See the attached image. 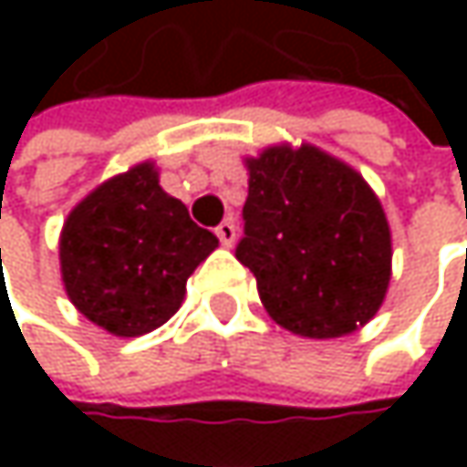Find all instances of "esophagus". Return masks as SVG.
<instances>
[{
    "instance_id": "1",
    "label": "esophagus",
    "mask_w": 467,
    "mask_h": 467,
    "mask_svg": "<svg viewBox=\"0 0 467 467\" xmlns=\"http://www.w3.org/2000/svg\"><path fill=\"white\" fill-rule=\"evenodd\" d=\"M234 234H237V230H234L233 219H227V222H222V224L216 227V237H219L222 245H227V248L234 243Z\"/></svg>"
}]
</instances>
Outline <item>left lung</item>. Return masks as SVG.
<instances>
[{
	"label": "left lung",
	"mask_w": 467,
	"mask_h": 467,
	"mask_svg": "<svg viewBox=\"0 0 467 467\" xmlns=\"http://www.w3.org/2000/svg\"><path fill=\"white\" fill-rule=\"evenodd\" d=\"M245 167L234 256L275 325L303 337L368 325L389 286L392 234L365 178L317 145H273Z\"/></svg>",
	"instance_id": "8db88e82"
}]
</instances>
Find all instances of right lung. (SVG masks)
<instances>
[{
	"mask_svg": "<svg viewBox=\"0 0 467 467\" xmlns=\"http://www.w3.org/2000/svg\"><path fill=\"white\" fill-rule=\"evenodd\" d=\"M216 245L142 161L72 208L58 237L61 281L88 322L138 337L181 308L189 275Z\"/></svg>",
	"mask_w": 467,
	"mask_h": 467,
	"instance_id": "obj_1",
	"label": "right lung"
}]
</instances>
